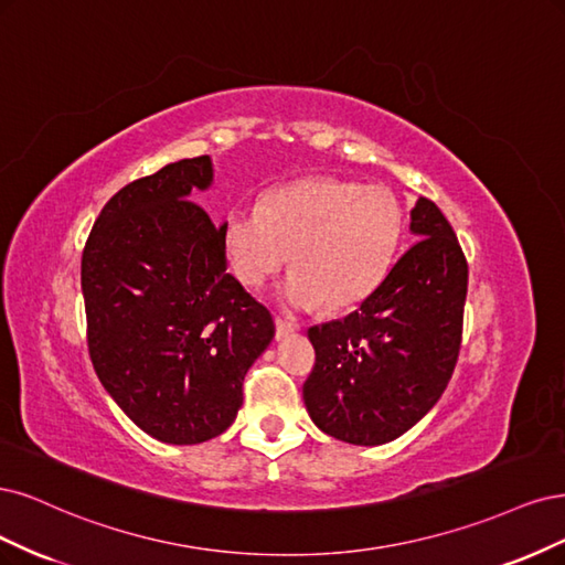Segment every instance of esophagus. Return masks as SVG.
Wrapping results in <instances>:
<instances>
[{
	"instance_id": "34e87169",
	"label": "esophagus",
	"mask_w": 565,
	"mask_h": 565,
	"mask_svg": "<svg viewBox=\"0 0 565 565\" xmlns=\"http://www.w3.org/2000/svg\"><path fill=\"white\" fill-rule=\"evenodd\" d=\"M275 326H277V340H284L296 331V323L288 321V319H281V317L275 319Z\"/></svg>"
}]
</instances>
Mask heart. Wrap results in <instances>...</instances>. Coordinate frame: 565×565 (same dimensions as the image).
Masks as SVG:
<instances>
[{"label": "heart", "instance_id": "heart-1", "mask_svg": "<svg viewBox=\"0 0 565 565\" xmlns=\"http://www.w3.org/2000/svg\"><path fill=\"white\" fill-rule=\"evenodd\" d=\"M404 236V209L380 188L333 175L269 190L260 209H232L223 250L234 279L260 288L286 265L279 302L296 312H331L366 300L390 271Z\"/></svg>", "mask_w": 565, "mask_h": 565}]
</instances>
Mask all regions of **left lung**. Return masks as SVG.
<instances>
[{
    "label": "left lung",
    "instance_id": "obj_1",
    "mask_svg": "<svg viewBox=\"0 0 565 565\" xmlns=\"http://www.w3.org/2000/svg\"><path fill=\"white\" fill-rule=\"evenodd\" d=\"M417 239L344 319L307 331L317 363L302 385L312 423L338 441L398 439L439 402L460 352L467 260L450 223L420 196Z\"/></svg>",
    "mask_w": 565,
    "mask_h": 565
}]
</instances>
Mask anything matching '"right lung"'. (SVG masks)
I'll return each instance as SVG.
<instances>
[{
    "label": "right lung",
    "mask_w": 565,
    "mask_h": 565,
    "mask_svg": "<svg viewBox=\"0 0 565 565\" xmlns=\"http://www.w3.org/2000/svg\"><path fill=\"white\" fill-rule=\"evenodd\" d=\"M213 185L209 154L134 180L107 202L82 256L88 354L115 404L152 439L223 434L275 321L227 275L223 225L190 202Z\"/></svg>",
    "instance_id": "1"
}]
</instances>
